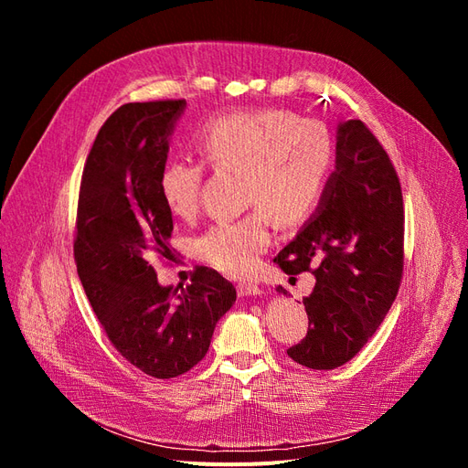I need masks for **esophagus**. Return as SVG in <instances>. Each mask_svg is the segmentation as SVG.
Instances as JSON below:
<instances>
[{
  "label": "esophagus",
  "instance_id": "34e87169",
  "mask_svg": "<svg viewBox=\"0 0 468 468\" xmlns=\"http://www.w3.org/2000/svg\"><path fill=\"white\" fill-rule=\"evenodd\" d=\"M238 294L239 296H260L261 289L258 285H253V282H242V285H238Z\"/></svg>",
  "mask_w": 468,
  "mask_h": 468
}]
</instances>
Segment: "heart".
<instances>
[{
	"mask_svg": "<svg viewBox=\"0 0 468 468\" xmlns=\"http://www.w3.org/2000/svg\"><path fill=\"white\" fill-rule=\"evenodd\" d=\"M197 150L217 172H239L246 217L218 222L195 242L205 263L224 275L248 277L271 244V214L281 224L304 220L318 205L334 167V138L318 121H296L289 111L234 112L208 122L197 134ZM203 167L167 162L158 177L160 197L176 218H191L199 207Z\"/></svg>",
	"mask_w": 468,
	"mask_h": 468,
	"instance_id": "heart-1",
	"label": "heart"
}]
</instances>
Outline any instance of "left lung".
Returning <instances> with one entry per match:
<instances>
[{"instance_id": "8db88e82", "label": "left lung", "mask_w": 468, "mask_h": 468, "mask_svg": "<svg viewBox=\"0 0 468 468\" xmlns=\"http://www.w3.org/2000/svg\"><path fill=\"white\" fill-rule=\"evenodd\" d=\"M275 261L289 275L316 277L314 291L303 299L306 337L289 357L316 371L356 357L390 310L404 261L400 181L361 121L337 124L335 169L316 210ZM277 292L289 294L282 287Z\"/></svg>"}]
</instances>
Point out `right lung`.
<instances>
[{
  "label": "right lung",
  "instance_id": "obj_1",
  "mask_svg": "<svg viewBox=\"0 0 468 468\" xmlns=\"http://www.w3.org/2000/svg\"><path fill=\"white\" fill-rule=\"evenodd\" d=\"M187 103H126L105 121L83 167L74 256L112 346L155 378L187 373L208 351L236 289L208 267L191 285H160L150 260H174V220L158 189L169 138Z\"/></svg>",
  "mask_w": 468,
  "mask_h": 468
}]
</instances>
